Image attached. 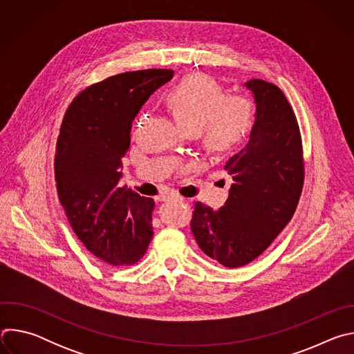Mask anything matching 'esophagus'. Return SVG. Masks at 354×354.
I'll use <instances>...</instances> for the list:
<instances>
[{"label":"esophagus","instance_id":"1","mask_svg":"<svg viewBox=\"0 0 354 354\" xmlns=\"http://www.w3.org/2000/svg\"><path fill=\"white\" fill-rule=\"evenodd\" d=\"M164 198H167V200H174V201H185V198L182 197V196H178V194H167V196H164Z\"/></svg>","mask_w":354,"mask_h":354}]
</instances>
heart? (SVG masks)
<instances>
[{
  "mask_svg": "<svg viewBox=\"0 0 354 354\" xmlns=\"http://www.w3.org/2000/svg\"><path fill=\"white\" fill-rule=\"evenodd\" d=\"M165 100L174 116L197 133L207 153L218 157L238 149L257 123V108L243 95H227L209 75L190 74L171 86Z\"/></svg>",
  "mask_w": 354,
  "mask_h": 354,
  "instance_id": "heart-1",
  "label": "heart"
}]
</instances>
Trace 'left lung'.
Returning <instances> with one entry per match:
<instances>
[{
    "mask_svg": "<svg viewBox=\"0 0 354 354\" xmlns=\"http://www.w3.org/2000/svg\"><path fill=\"white\" fill-rule=\"evenodd\" d=\"M257 102V123L246 147L224 169L232 176L218 210L196 201L190 228L205 254L225 268L261 257L290 223L304 185L299 126L281 89L263 80L245 84Z\"/></svg>",
    "mask_w": 354,
    "mask_h": 354,
    "instance_id": "obj_1",
    "label": "left lung"
}]
</instances>
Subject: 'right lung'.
I'll return each mask as SVG.
<instances>
[{
	"label": "right lung",
	"mask_w": 354,
	"mask_h": 354,
	"mask_svg": "<svg viewBox=\"0 0 354 354\" xmlns=\"http://www.w3.org/2000/svg\"><path fill=\"white\" fill-rule=\"evenodd\" d=\"M172 70L112 75L81 91L67 108L56 148L60 203L85 248L113 266H130L153 238L154 200L119 187L131 122Z\"/></svg>",
	"instance_id": "1"
}]
</instances>
